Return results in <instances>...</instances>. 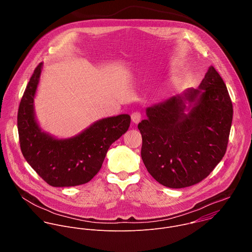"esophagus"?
Instances as JSON below:
<instances>
[{
  "label": "esophagus",
  "mask_w": 252,
  "mask_h": 252,
  "mask_svg": "<svg viewBox=\"0 0 252 252\" xmlns=\"http://www.w3.org/2000/svg\"><path fill=\"white\" fill-rule=\"evenodd\" d=\"M131 117H132V121L137 124V123H139V122L141 121V119H142V114H141L140 112L136 111V112H133V113H132Z\"/></svg>",
  "instance_id": "1"
}]
</instances>
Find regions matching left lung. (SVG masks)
Returning a JSON list of instances; mask_svg holds the SVG:
<instances>
[{
    "label": "left lung",
    "instance_id": "1",
    "mask_svg": "<svg viewBox=\"0 0 252 252\" xmlns=\"http://www.w3.org/2000/svg\"><path fill=\"white\" fill-rule=\"evenodd\" d=\"M146 115L138 125L143 138L141 155L148 173L160 184L183 188L199 183L223 158L233 105L213 66L198 89H187L146 108Z\"/></svg>",
    "mask_w": 252,
    "mask_h": 252
}]
</instances>
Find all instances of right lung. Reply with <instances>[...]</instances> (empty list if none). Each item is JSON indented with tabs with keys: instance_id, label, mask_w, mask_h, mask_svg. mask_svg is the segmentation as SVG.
I'll return each instance as SVG.
<instances>
[{
	"instance_id": "right-lung-1",
	"label": "right lung",
	"mask_w": 252,
	"mask_h": 252,
	"mask_svg": "<svg viewBox=\"0 0 252 252\" xmlns=\"http://www.w3.org/2000/svg\"><path fill=\"white\" fill-rule=\"evenodd\" d=\"M37 65L21 99L17 127L22 154L36 174L54 187L84 184L100 171L108 148L127 132L131 117L120 114L100 119L80 134L56 139L38 126L34 98L41 73Z\"/></svg>"
}]
</instances>
